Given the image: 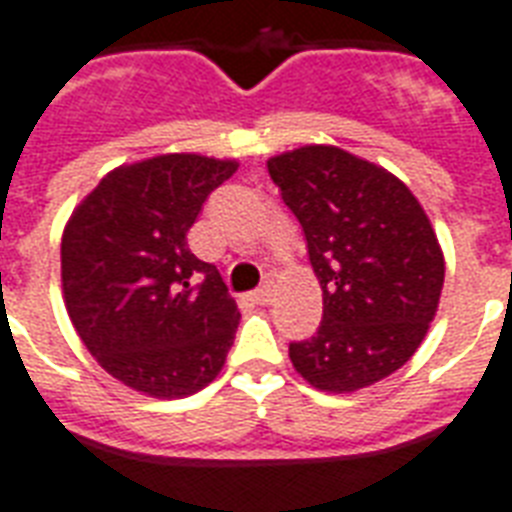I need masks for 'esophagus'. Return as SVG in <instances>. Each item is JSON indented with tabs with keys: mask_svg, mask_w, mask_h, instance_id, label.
<instances>
[{
	"mask_svg": "<svg viewBox=\"0 0 512 512\" xmlns=\"http://www.w3.org/2000/svg\"><path fill=\"white\" fill-rule=\"evenodd\" d=\"M271 298H273L271 282H263V287H257V290L252 292V300H255V303H271Z\"/></svg>",
	"mask_w": 512,
	"mask_h": 512,
	"instance_id": "obj_1",
	"label": "esophagus"
}]
</instances>
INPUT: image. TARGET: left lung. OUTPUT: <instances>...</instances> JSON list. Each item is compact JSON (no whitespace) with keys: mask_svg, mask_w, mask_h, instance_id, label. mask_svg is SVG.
<instances>
[{"mask_svg":"<svg viewBox=\"0 0 512 512\" xmlns=\"http://www.w3.org/2000/svg\"><path fill=\"white\" fill-rule=\"evenodd\" d=\"M298 217L322 287V322L290 360L322 392H357L419 349L438 311L446 263L427 214L386 169L308 144L268 161Z\"/></svg>","mask_w":512,"mask_h":512,"instance_id":"1","label":"left lung"}]
</instances>
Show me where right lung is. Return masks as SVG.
I'll use <instances>...</instances> for the list:
<instances>
[{"label":"right lung","mask_w":512,"mask_h":512,"mask_svg":"<svg viewBox=\"0 0 512 512\" xmlns=\"http://www.w3.org/2000/svg\"><path fill=\"white\" fill-rule=\"evenodd\" d=\"M236 169L187 152L120 166L66 222L69 319L101 368L136 392L193 395L225 365L241 314L187 230Z\"/></svg>","instance_id":"obj_1"}]
</instances>
